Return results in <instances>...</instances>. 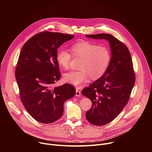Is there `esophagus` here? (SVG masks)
I'll return each instance as SVG.
<instances>
[{"mask_svg": "<svg viewBox=\"0 0 152 152\" xmlns=\"http://www.w3.org/2000/svg\"><path fill=\"white\" fill-rule=\"evenodd\" d=\"M76 96H77V97H80L81 96V93L78 90H76Z\"/></svg>", "mask_w": 152, "mask_h": 152, "instance_id": "esophagus-1", "label": "esophagus"}]
</instances>
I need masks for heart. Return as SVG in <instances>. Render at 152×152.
Here are the masks:
<instances>
[{"label": "heart", "mask_w": 152, "mask_h": 152, "mask_svg": "<svg viewBox=\"0 0 152 152\" xmlns=\"http://www.w3.org/2000/svg\"><path fill=\"white\" fill-rule=\"evenodd\" d=\"M70 52L60 49L56 59L59 66L64 70H68L73 56L80 58L79 71H71L64 74L66 82L79 86L88 81L91 77L96 79L102 76L106 72L111 59V52L107 46L97 45L89 41H81L73 45Z\"/></svg>", "instance_id": "b5f03b06"}]
</instances>
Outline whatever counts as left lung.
<instances>
[{"instance_id": "left-lung-1", "label": "left lung", "mask_w": 152, "mask_h": 152, "mask_svg": "<svg viewBox=\"0 0 152 152\" xmlns=\"http://www.w3.org/2000/svg\"><path fill=\"white\" fill-rule=\"evenodd\" d=\"M109 41L111 59L106 72L85 87L82 94L89 98L92 106L86 118L95 126H103L114 120L127 104L135 82L132 60L127 47L111 34L86 35Z\"/></svg>"}]
</instances>
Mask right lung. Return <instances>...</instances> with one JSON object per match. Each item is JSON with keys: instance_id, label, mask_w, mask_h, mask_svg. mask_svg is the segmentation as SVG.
<instances>
[{"instance_id": "obj_1", "label": "right lung", "mask_w": 152, "mask_h": 152, "mask_svg": "<svg viewBox=\"0 0 152 152\" xmlns=\"http://www.w3.org/2000/svg\"><path fill=\"white\" fill-rule=\"evenodd\" d=\"M74 37L42 31L29 38L20 53L15 75L20 100L28 113L40 123H52L60 118L65 101L76 93L69 83L54 86L61 76L57 50Z\"/></svg>"}]
</instances>
